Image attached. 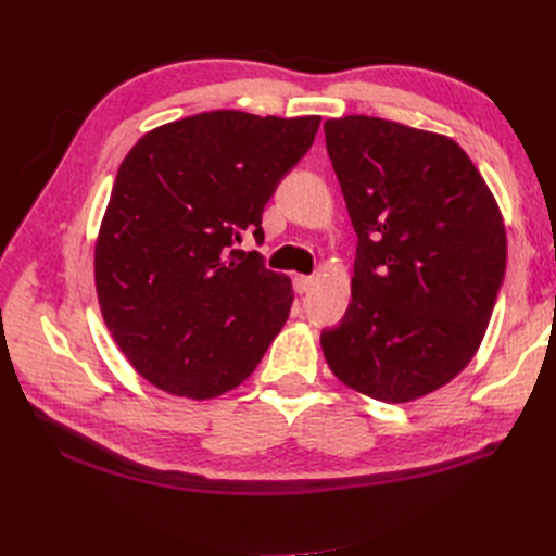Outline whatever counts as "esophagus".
I'll return each instance as SVG.
<instances>
[{
  "mask_svg": "<svg viewBox=\"0 0 556 556\" xmlns=\"http://www.w3.org/2000/svg\"><path fill=\"white\" fill-rule=\"evenodd\" d=\"M315 285L313 276H294V292L296 294H306Z\"/></svg>",
  "mask_w": 556,
  "mask_h": 556,
  "instance_id": "1",
  "label": "esophagus"
}]
</instances>
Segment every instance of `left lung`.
I'll use <instances>...</instances> for the list:
<instances>
[{
  "label": "left lung",
  "instance_id": "left-lung-1",
  "mask_svg": "<svg viewBox=\"0 0 556 556\" xmlns=\"http://www.w3.org/2000/svg\"><path fill=\"white\" fill-rule=\"evenodd\" d=\"M325 139L357 233L352 301L319 336L327 364L371 399H419L482 343L506 276L501 211L443 134L345 115Z\"/></svg>",
  "mask_w": 556,
  "mask_h": 556
}]
</instances>
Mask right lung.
<instances>
[{
	"label": "right lung",
	"instance_id": "right-lung-1",
	"mask_svg": "<svg viewBox=\"0 0 556 556\" xmlns=\"http://www.w3.org/2000/svg\"><path fill=\"white\" fill-rule=\"evenodd\" d=\"M319 115L211 111L143 134L117 169L94 248L104 323L160 390L213 399L239 387L290 317L288 276L260 252L262 213L308 153Z\"/></svg>",
	"mask_w": 556,
	"mask_h": 556
}]
</instances>
